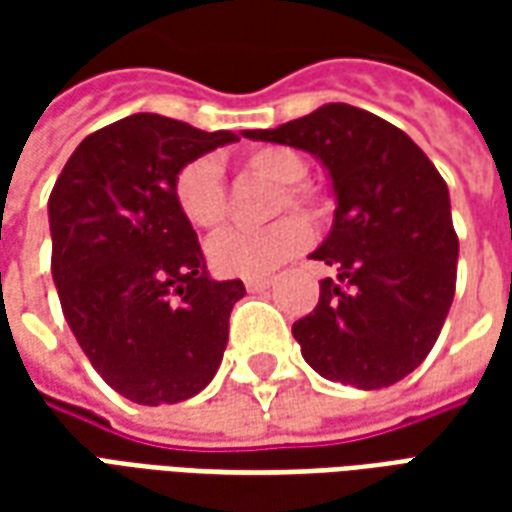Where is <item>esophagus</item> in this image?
<instances>
[{
	"label": "esophagus",
	"instance_id": "1",
	"mask_svg": "<svg viewBox=\"0 0 512 512\" xmlns=\"http://www.w3.org/2000/svg\"><path fill=\"white\" fill-rule=\"evenodd\" d=\"M244 285L249 293H257V290H266L271 285V277H249L244 279Z\"/></svg>",
	"mask_w": 512,
	"mask_h": 512
}]
</instances>
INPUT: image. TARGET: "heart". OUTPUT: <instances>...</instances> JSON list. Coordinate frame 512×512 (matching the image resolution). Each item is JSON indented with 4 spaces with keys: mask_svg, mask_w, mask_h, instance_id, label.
<instances>
[{
    "mask_svg": "<svg viewBox=\"0 0 512 512\" xmlns=\"http://www.w3.org/2000/svg\"><path fill=\"white\" fill-rule=\"evenodd\" d=\"M246 172L277 183L271 213L301 211L307 216H321L323 202L318 191L301 183L307 175V161L282 145L252 147L241 156ZM175 202L183 219L197 230H216L227 219V191H224L222 167L213 158H194L180 167L172 183ZM310 244V224L301 216H282L266 230H224L208 244V260L219 274L227 277H260L285 260L299 255Z\"/></svg>",
    "mask_w": 512,
    "mask_h": 512,
    "instance_id": "b5f03b06",
    "label": "heart"
}]
</instances>
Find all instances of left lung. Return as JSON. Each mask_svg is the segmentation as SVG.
Wrapping results in <instances>:
<instances>
[{
    "instance_id": "obj_1",
    "label": "left lung",
    "mask_w": 512,
    "mask_h": 512,
    "mask_svg": "<svg viewBox=\"0 0 512 512\" xmlns=\"http://www.w3.org/2000/svg\"><path fill=\"white\" fill-rule=\"evenodd\" d=\"M244 134L321 158L337 197L332 233L310 255L337 279L293 323L301 356L356 389L397 384L430 354L455 296L458 235L439 169L400 128L348 104Z\"/></svg>"
}]
</instances>
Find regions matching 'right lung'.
<instances>
[{"label": "right lung", "mask_w": 512, "mask_h": 512, "mask_svg": "<svg viewBox=\"0 0 512 512\" xmlns=\"http://www.w3.org/2000/svg\"><path fill=\"white\" fill-rule=\"evenodd\" d=\"M235 139L139 112L84 136L51 189L62 315L106 384L142 406L197 395L222 365L244 282L208 277L172 183Z\"/></svg>", "instance_id": "1"}]
</instances>
